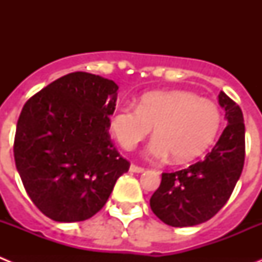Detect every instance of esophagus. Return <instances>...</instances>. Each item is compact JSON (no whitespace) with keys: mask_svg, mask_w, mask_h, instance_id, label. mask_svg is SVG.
Instances as JSON below:
<instances>
[{"mask_svg":"<svg viewBox=\"0 0 262 262\" xmlns=\"http://www.w3.org/2000/svg\"><path fill=\"white\" fill-rule=\"evenodd\" d=\"M129 170H131V172H134V173H143V172H144V168L135 165V164H131V166H129Z\"/></svg>","mask_w":262,"mask_h":262,"instance_id":"1","label":"esophagus"}]
</instances>
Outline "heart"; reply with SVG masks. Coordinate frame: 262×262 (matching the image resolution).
Returning <instances> with one entry per match:
<instances>
[{
  "instance_id": "obj_1",
  "label": "heart",
  "mask_w": 262,
  "mask_h": 262,
  "mask_svg": "<svg viewBox=\"0 0 262 262\" xmlns=\"http://www.w3.org/2000/svg\"><path fill=\"white\" fill-rule=\"evenodd\" d=\"M221 126L219 107L187 90L149 92L143 94L138 107L123 103L111 118V129L126 151L144 140L154 127L148 155L157 160L172 155L176 163L201 156L214 143Z\"/></svg>"
}]
</instances>
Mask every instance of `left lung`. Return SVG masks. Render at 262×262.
I'll use <instances>...</instances> for the list:
<instances>
[{
    "label": "left lung",
    "mask_w": 262,
    "mask_h": 262,
    "mask_svg": "<svg viewBox=\"0 0 262 262\" xmlns=\"http://www.w3.org/2000/svg\"><path fill=\"white\" fill-rule=\"evenodd\" d=\"M219 105L226 111L227 127L211 152L189 168L163 173L151 196L154 214L168 226L191 227L207 222L230 200L243 172L245 127L242 108L224 92Z\"/></svg>",
    "instance_id": "1"
}]
</instances>
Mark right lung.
I'll list each match as a JSON object with an SVG mask.
<instances>
[{
    "mask_svg": "<svg viewBox=\"0 0 262 262\" xmlns=\"http://www.w3.org/2000/svg\"><path fill=\"white\" fill-rule=\"evenodd\" d=\"M117 90L114 81L73 72L34 94L20 111L15 166L34 205L52 221L92 217L128 172L108 134Z\"/></svg>",
    "mask_w": 262,
    "mask_h": 262,
    "instance_id": "obj_1",
    "label": "right lung"
}]
</instances>
